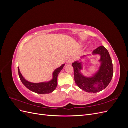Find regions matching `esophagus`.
I'll return each mask as SVG.
<instances>
[{
    "mask_svg": "<svg viewBox=\"0 0 128 128\" xmlns=\"http://www.w3.org/2000/svg\"><path fill=\"white\" fill-rule=\"evenodd\" d=\"M72 61H73V59H72V58L71 56L68 57L67 60H66L67 64H71L72 62Z\"/></svg>",
    "mask_w": 128,
    "mask_h": 128,
    "instance_id": "esophagus-1",
    "label": "esophagus"
}]
</instances>
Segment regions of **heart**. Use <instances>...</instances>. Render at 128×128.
<instances>
[{
	"label": "heart",
	"mask_w": 128,
	"mask_h": 128,
	"mask_svg": "<svg viewBox=\"0 0 128 128\" xmlns=\"http://www.w3.org/2000/svg\"><path fill=\"white\" fill-rule=\"evenodd\" d=\"M91 48H92V46H91Z\"/></svg>",
	"instance_id": "1"
}]
</instances>
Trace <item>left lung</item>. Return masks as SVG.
<instances>
[{
  "instance_id": "1",
  "label": "left lung",
  "mask_w": 128,
  "mask_h": 128,
  "mask_svg": "<svg viewBox=\"0 0 128 128\" xmlns=\"http://www.w3.org/2000/svg\"><path fill=\"white\" fill-rule=\"evenodd\" d=\"M92 55L99 56L100 65L98 70L91 76H85L82 72L83 70V60L88 56H81L78 60L73 62L72 66L75 82L78 88L86 92L96 93L103 90L110 83L113 75V64L109 52L103 46L95 50Z\"/></svg>"
}]
</instances>
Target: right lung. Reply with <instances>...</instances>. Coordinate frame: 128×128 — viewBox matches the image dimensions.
I'll return each mask as SVG.
<instances>
[{
    "label": "right lung",
    "instance_id": "obj_1",
    "mask_svg": "<svg viewBox=\"0 0 128 128\" xmlns=\"http://www.w3.org/2000/svg\"><path fill=\"white\" fill-rule=\"evenodd\" d=\"M65 64H62L60 67L56 69L52 74V79L48 82H43L40 83H32L29 82L22 76L18 67V75L22 83L29 90L36 94H48L56 90L58 85V76L60 72L62 70Z\"/></svg>",
    "mask_w": 128,
    "mask_h": 128
}]
</instances>
